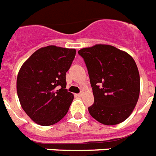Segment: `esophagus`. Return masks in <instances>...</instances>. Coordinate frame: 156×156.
Segmentation results:
<instances>
[{"label": "esophagus", "mask_w": 156, "mask_h": 156, "mask_svg": "<svg viewBox=\"0 0 156 156\" xmlns=\"http://www.w3.org/2000/svg\"><path fill=\"white\" fill-rule=\"evenodd\" d=\"M83 95V93H78V94H76V96H77V97H82Z\"/></svg>", "instance_id": "1"}]
</instances>
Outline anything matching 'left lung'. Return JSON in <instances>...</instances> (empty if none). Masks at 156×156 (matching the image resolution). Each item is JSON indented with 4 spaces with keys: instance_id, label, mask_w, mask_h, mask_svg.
<instances>
[{
    "instance_id": "1",
    "label": "left lung",
    "mask_w": 156,
    "mask_h": 156,
    "mask_svg": "<svg viewBox=\"0 0 156 156\" xmlns=\"http://www.w3.org/2000/svg\"><path fill=\"white\" fill-rule=\"evenodd\" d=\"M89 75L94 103L88 112L101 124L124 122L136 105L140 74L136 63L127 53L108 44H96L78 51Z\"/></svg>"
}]
</instances>
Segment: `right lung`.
Wrapping results in <instances>:
<instances>
[{
    "label": "right lung",
    "instance_id": "1",
    "mask_svg": "<svg viewBox=\"0 0 156 156\" xmlns=\"http://www.w3.org/2000/svg\"><path fill=\"white\" fill-rule=\"evenodd\" d=\"M75 49L49 45L38 49L23 63L17 76V95L23 110L41 126H51L65 116L73 95L66 88V72Z\"/></svg>",
    "mask_w": 156,
    "mask_h": 156
}]
</instances>
